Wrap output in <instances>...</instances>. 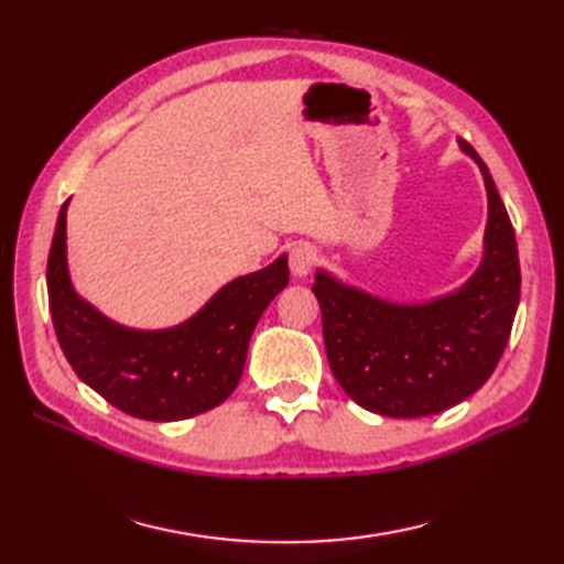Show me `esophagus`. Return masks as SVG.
<instances>
[{"label":"esophagus","mask_w":564,"mask_h":564,"mask_svg":"<svg viewBox=\"0 0 564 564\" xmlns=\"http://www.w3.org/2000/svg\"><path fill=\"white\" fill-rule=\"evenodd\" d=\"M289 267L295 279H305V275L315 267V249L310 245H297L291 249Z\"/></svg>","instance_id":"obj_1"}]
</instances>
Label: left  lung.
I'll list each match as a JSON object with an SVG mask.
<instances>
[{
	"label": "left lung",
	"instance_id": "8db88e82",
	"mask_svg": "<svg viewBox=\"0 0 564 564\" xmlns=\"http://www.w3.org/2000/svg\"><path fill=\"white\" fill-rule=\"evenodd\" d=\"M482 261L460 289L422 303H392L317 269L313 293L322 307L329 368L364 410L394 419L438 414L480 390L509 341L521 297L517 235L487 164Z\"/></svg>",
	"mask_w": 564,
	"mask_h": 564
}]
</instances>
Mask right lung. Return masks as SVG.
Returning <instances> with one entry per match:
<instances>
[{
	"label": "right lung",
	"mask_w": 564,
	"mask_h": 564,
	"mask_svg": "<svg viewBox=\"0 0 564 564\" xmlns=\"http://www.w3.org/2000/svg\"><path fill=\"white\" fill-rule=\"evenodd\" d=\"M67 206L69 198L57 215L45 279L59 349L79 380L148 422H178L223 404L242 378L261 313L289 285V257L237 275L174 327L133 329L106 317L72 285Z\"/></svg>",
	"instance_id": "right-lung-1"
}]
</instances>
